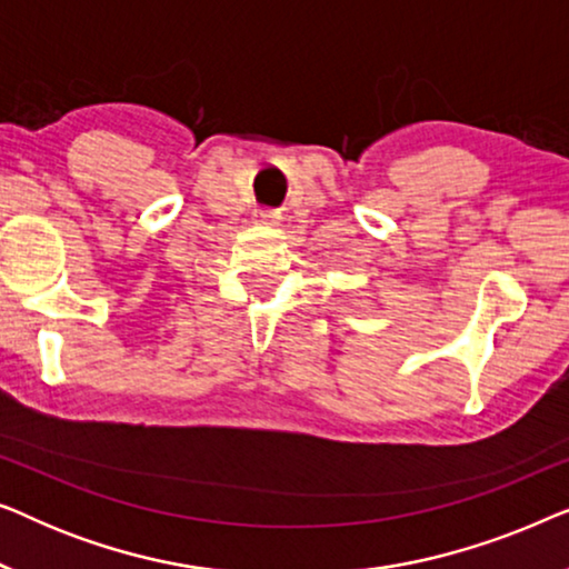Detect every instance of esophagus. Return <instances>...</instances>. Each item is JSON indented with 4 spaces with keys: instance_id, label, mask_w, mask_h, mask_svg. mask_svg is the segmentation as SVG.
Instances as JSON below:
<instances>
[{
    "instance_id": "34e87169",
    "label": "esophagus",
    "mask_w": 569,
    "mask_h": 569,
    "mask_svg": "<svg viewBox=\"0 0 569 569\" xmlns=\"http://www.w3.org/2000/svg\"><path fill=\"white\" fill-rule=\"evenodd\" d=\"M256 217H259V222H263V224H279V220H282V212H279V209H259Z\"/></svg>"
}]
</instances>
